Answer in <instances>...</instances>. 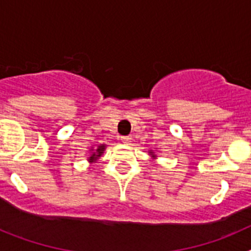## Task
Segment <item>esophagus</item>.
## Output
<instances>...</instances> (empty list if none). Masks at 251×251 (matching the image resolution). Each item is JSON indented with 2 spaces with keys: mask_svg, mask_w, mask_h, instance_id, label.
<instances>
[{
  "mask_svg": "<svg viewBox=\"0 0 251 251\" xmlns=\"http://www.w3.org/2000/svg\"><path fill=\"white\" fill-rule=\"evenodd\" d=\"M122 143H124V145H130V142H132V138L130 137H122Z\"/></svg>",
  "mask_w": 251,
  "mask_h": 251,
  "instance_id": "34e87169",
  "label": "esophagus"
}]
</instances>
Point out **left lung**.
Here are the masks:
<instances>
[{
    "label": "left lung",
    "instance_id": "1",
    "mask_svg": "<svg viewBox=\"0 0 251 251\" xmlns=\"http://www.w3.org/2000/svg\"><path fill=\"white\" fill-rule=\"evenodd\" d=\"M148 154H150V156L152 157L153 159H156V158H157V156H156V154H154V152H153L152 150H151V151H148Z\"/></svg>",
    "mask_w": 251,
    "mask_h": 251
}]
</instances>
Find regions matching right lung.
I'll use <instances>...</instances> for the list:
<instances>
[{
    "instance_id": "1",
    "label": "right lung",
    "mask_w": 251,
    "mask_h": 251,
    "mask_svg": "<svg viewBox=\"0 0 251 251\" xmlns=\"http://www.w3.org/2000/svg\"><path fill=\"white\" fill-rule=\"evenodd\" d=\"M105 147L106 145H99L97 146V147H90L89 150L90 156L86 158L88 161H89V163H95V162L98 161V159L101 157V154L104 153V151H105Z\"/></svg>"
}]
</instances>
